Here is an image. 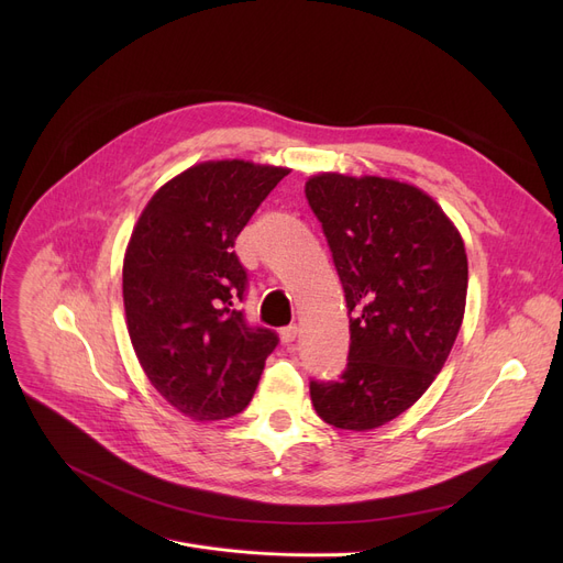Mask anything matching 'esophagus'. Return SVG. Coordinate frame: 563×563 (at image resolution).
<instances>
[{
    "instance_id": "obj_1",
    "label": "esophagus",
    "mask_w": 563,
    "mask_h": 563,
    "mask_svg": "<svg viewBox=\"0 0 563 563\" xmlns=\"http://www.w3.org/2000/svg\"><path fill=\"white\" fill-rule=\"evenodd\" d=\"M297 335H299V327H297V323H289V327L280 329V342H285V344L297 340Z\"/></svg>"
}]
</instances>
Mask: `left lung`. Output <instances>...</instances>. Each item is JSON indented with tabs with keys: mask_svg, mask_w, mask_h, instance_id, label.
<instances>
[{
	"mask_svg": "<svg viewBox=\"0 0 563 563\" xmlns=\"http://www.w3.org/2000/svg\"><path fill=\"white\" fill-rule=\"evenodd\" d=\"M306 198L351 331L346 369L310 383L312 406L327 424L372 431L416 404L445 365L465 312V246L429 194L390 177L319 173Z\"/></svg>",
	"mask_w": 563,
	"mask_h": 563,
	"instance_id": "left-lung-1",
	"label": "left lung"
}]
</instances>
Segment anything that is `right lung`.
<instances>
[{"label": "right lung", "mask_w": 563, "mask_h": 563, "mask_svg": "<svg viewBox=\"0 0 563 563\" xmlns=\"http://www.w3.org/2000/svg\"><path fill=\"white\" fill-rule=\"evenodd\" d=\"M289 168L202 162L168 180L141 212L123 262V303L136 358L155 390L187 418L242 412L278 344L249 327L246 269L234 240Z\"/></svg>", "instance_id": "right-lung-1"}]
</instances>
